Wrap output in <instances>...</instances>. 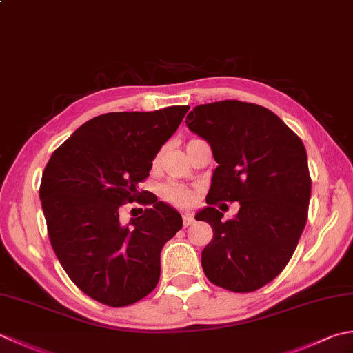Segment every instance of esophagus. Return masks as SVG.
Segmentation results:
<instances>
[{"label": "esophagus", "instance_id": "obj_1", "mask_svg": "<svg viewBox=\"0 0 353 353\" xmlns=\"http://www.w3.org/2000/svg\"><path fill=\"white\" fill-rule=\"evenodd\" d=\"M182 222H183V226H191L192 223H194V219H192L191 214H183Z\"/></svg>", "mask_w": 353, "mask_h": 353}]
</instances>
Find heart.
I'll return each mask as SVG.
<instances>
[{"label": "heart", "instance_id": "b5f03b06", "mask_svg": "<svg viewBox=\"0 0 353 353\" xmlns=\"http://www.w3.org/2000/svg\"><path fill=\"white\" fill-rule=\"evenodd\" d=\"M161 159H162V151H159L153 161V167H157V165L161 163ZM161 196L165 202L179 206V208H190V206L194 205L197 200L196 190H192L190 186H185L177 182H168L162 185Z\"/></svg>", "mask_w": 353, "mask_h": 353}]
</instances>
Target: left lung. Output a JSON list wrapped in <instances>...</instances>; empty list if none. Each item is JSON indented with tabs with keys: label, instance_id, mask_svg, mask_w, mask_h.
I'll list each match as a JSON object with an SVG mask.
<instances>
[{
	"label": "left lung",
	"instance_id": "8db88e82",
	"mask_svg": "<svg viewBox=\"0 0 353 353\" xmlns=\"http://www.w3.org/2000/svg\"><path fill=\"white\" fill-rule=\"evenodd\" d=\"M185 123L219 163L208 206L196 214L214 232L203 272L228 291H257L285 269L305 230L312 188L305 145L271 110L250 102L202 103ZM222 201L239 202L236 218L221 219Z\"/></svg>",
	"mask_w": 353,
	"mask_h": 353
}]
</instances>
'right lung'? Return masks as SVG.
Segmentation results:
<instances>
[{
    "instance_id": "right-lung-1",
    "label": "right lung",
    "mask_w": 353,
    "mask_h": 353,
    "mask_svg": "<svg viewBox=\"0 0 353 353\" xmlns=\"http://www.w3.org/2000/svg\"><path fill=\"white\" fill-rule=\"evenodd\" d=\"M188 110L96 116L46 165L39 199L53 251L74 285L102 305L130 306L157 286L161 251L182 228V217L137 186ZM133 201L145 208L122 225L119 210Z\"/></svg>"
}]
</instances>
